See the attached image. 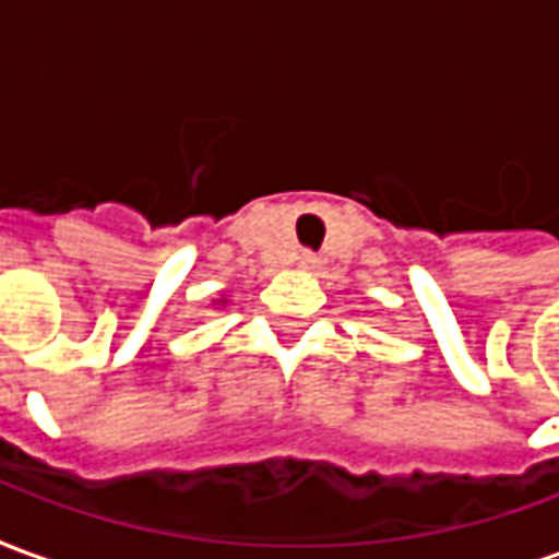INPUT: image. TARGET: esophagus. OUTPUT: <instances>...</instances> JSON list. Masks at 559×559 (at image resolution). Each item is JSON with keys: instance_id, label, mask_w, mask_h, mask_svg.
<instances>
[{"instance_id": "34e87169", "label": "esophagus", "mask_w": 559, "mask_h": 559, "mask_svg": "<svg viewBox=\"0 0 559 559\" xmlns=\"http://www.w3.org/2000/svg\"><path fill=\"white\" fill-rule=\"evenodd\" d=\"M299 266H305V269L320 266V257H317L314 251H302V254H299Z\"/></svg>"}]
</instances>
